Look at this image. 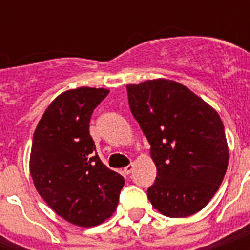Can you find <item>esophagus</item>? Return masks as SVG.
Returning a JSON list of instances; mask_svg holds the SVG:
<instances>
[{"mask_svg": "<svg viewBox=\"0 0 250 250\" xmlns=\"http://www.w3.org/2000/svg\"><path fill=\"white\" fill-rule=\"evenodd\" d=\"M133 167H135V165H133V164H131V165H128L127 167H125V168H123V174L129 175L133 171Z\"/></svg>", "mask_w": 250, "mask_h": 250, "instance_id": "obj_1", "label": "esophagus"}]
</instances>
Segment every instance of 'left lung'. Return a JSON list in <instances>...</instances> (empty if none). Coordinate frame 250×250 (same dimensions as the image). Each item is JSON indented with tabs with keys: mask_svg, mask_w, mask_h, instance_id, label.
I'll use <instances>...</instances> for the list:
<instances>
[{
	"mask_svg": "<svg viewBox=\"0 0 250 250\" xmlns=\"http://www.w3.org/2000/svg\"><path fill=\"white\" fill-rule=\"evenodd\" d=\"M129 109L157 167L148 198L170 218L204 209L229 166L225 125L215 110L183 84L154 79L127 85Z\"/></svg>",
	"mask_w": 250,
	"mask_h": 250,
	"instance_id": "left-lung-1",
	"label": "left lung"
}]
</instances>
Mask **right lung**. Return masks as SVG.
Here are the masks:
<instances>
[{
    "label": "right lung",
    "instance_id": "add662e5",
    "mask_svg": "<svg viewBox=\"0 0 250 250\" xmlns=\"http://www.w3.org/2000/svg\"><path fill=\"white\" fill-rule=\"evenodd\" d=\"M109 94L80 86L61 93L45 110L33 133L29 172L44 201L80 227L113 215L125 179L102 164L89 135L93 110Z\"/></svg>",
    "mask_w": 250,
    "mask_h": 250
}]
</instances>
